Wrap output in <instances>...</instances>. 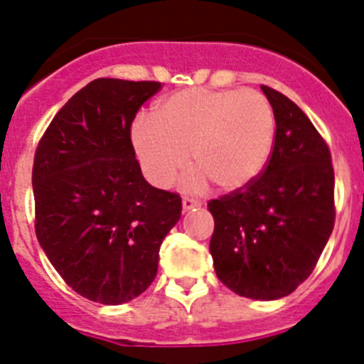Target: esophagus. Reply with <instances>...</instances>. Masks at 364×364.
Here are the masks:
<instances>
[{
  "mask_svg": "<svg viewBox=\"0 0 364 364\" xmlns=\"http://www.w3.org/2000/svg\"><path fill=\"white\" fill-rule=\"evenodd\" d=\"M198 206H201V201H198V199L183 198V212H188V210L198 208Z\"/></svg>",
  "mask_w": 364,
  "mask_h": 364,
  "instance_id": "obj_1",
  "label": "esophagus"
}]
</instances>
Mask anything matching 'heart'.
I'll use <instances>...</instances> for the list:
<instances>
[{"label":"heart","instance_id":"b5f03b06","mask_svg":"<svg viewBox=\"0 0 364 364\" xmlns=\"http://www.w3.org/2000/svg\"><path fill=\"white\" fill-rule=\"evenodd\" d=\"M277 120L259 91L190 87L158 102L131 129L134 151L147 178L168 186L188 165L190 190L212 181L223 192L250 186L266 168L274 145Z\"/></svg>","mask_w":364,"mask_h":364}]
</instances>
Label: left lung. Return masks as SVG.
Masks as SVG:
<instances>
[{
	"label": "left lung",
	"instance_id": "obj_1",
	"mask_svg": "<svg viewBox=\"0 0 364 364\" xmlns=\"http://www.w3.org/2000/svg\"><path fill=\"white\" fill-rule=\"evenodd\" d=\"M277 120L274 145L250 186L208 203L217 278L239 296L278 300L304 284L334 228V168L307 114L262 86Z\"/></svg>",
	"mask_w": 364,
	"mask_h": 364
}]
</instances>
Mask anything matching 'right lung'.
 I'll use <instances>...</instances> for the list:
<instances>
[{"label": "right lung", "instance_id": "add662e5", "mask_svg": "<svg viewBox=\"0 0 364 364\" xmlns=\"http://www.w3.org/2000/svg\"><path fill=\"white\" fill-rule=\"evenodd\" d=\"M161 82L97 79L44 131L33 158L36 235L75 293L104 305L140 296L181 217L179 193L145 181L131 125Z\"/></svg>", "mask_w": 364, "mask_h": 364}]
</instances>
